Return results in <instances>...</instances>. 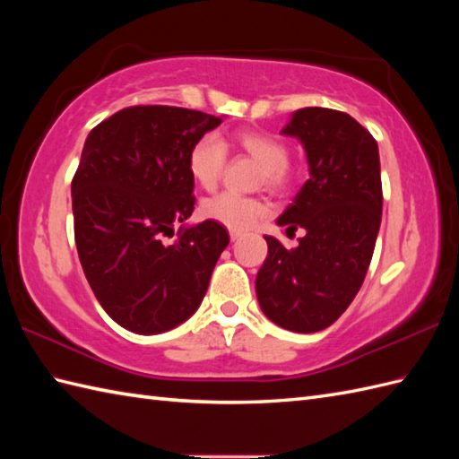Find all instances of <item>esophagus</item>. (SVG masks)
<instances>
[{"label":"esophagus","mask_w":459,"mask_h":459,"mask_svg":"<svg viewBox=\"0 0 459 459\" xmlns=\"http://www.w3.org/2000/svg\"><path fill=\"white\" fill-rule=\"evenodd\" d=\"M242 237V230H230V240H238Z\"/></svg>","instance_id":"obj_1"}]
</instances>
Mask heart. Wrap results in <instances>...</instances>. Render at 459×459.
Wrapping results in <instances>:
<instances>
[{
	"label": "heart",
	"instance_id": "1",
	"mask_svg": "<svg viewBox=\"0 0 459 459\" xmlns=\"http://www.w3.org/2000/svg\"><path fill=\"white\" fill-rule=\"evenodd\" d=\"M235 145L245 152L250 160L260 165V181L272 191H288L296 183L298 169L291 163L288 145L280 138L266 132L242 130L235 134ZM229 150L217 134H203L191 145L187 155V169L191 179L204 191L217 187L224 165H227ZM268 211L266 203L256 197H242L237 193H221L201 204L204 217L221 222L229 229H248L264 217Z\"/></svg>",
	"mask_w": 459,
	"mask_h": 459
}]
</instances>
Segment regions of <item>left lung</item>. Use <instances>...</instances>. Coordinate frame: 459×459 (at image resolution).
Here are the masks:
<instances>
[{"mask_svg": "<svg viewBox=\"0 0 459 459\" xmlns=\"http://www.w3.org/2000/svg\"><path fill=\"white\" fill-rule=\"evenodd\" d=\"M281 134L304 143L309 179L278 224L306 237L296 248L264 237L256 296L276 325L316 333L349 307L373 258L383 214L378 145L349 114L317 106L294 112Z\"/></svg>", "mask_w": 459, "mask_h": 459, "instance_id": "1", "label": "left lung"}]
</instances>
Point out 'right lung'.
Masks as SVG:
<instances>
[{"label": "right lung", "instance_id": "add662e5", "mask_svg": "<svg viewBox=\"0 0 459 459\" xmlns=\"http://www.w3.org/2000/svg\"><path fill=\"white\" fill-rule=\"evenodd\" d=\"M221 118L178 106H130L84 142L73 178L74 240L84 276L106 314L140 335L189 319L204 298L229 232L191 217V145Z\"/></svg>", "mask_w": 459, "mask_h": 459}]
</instances>
